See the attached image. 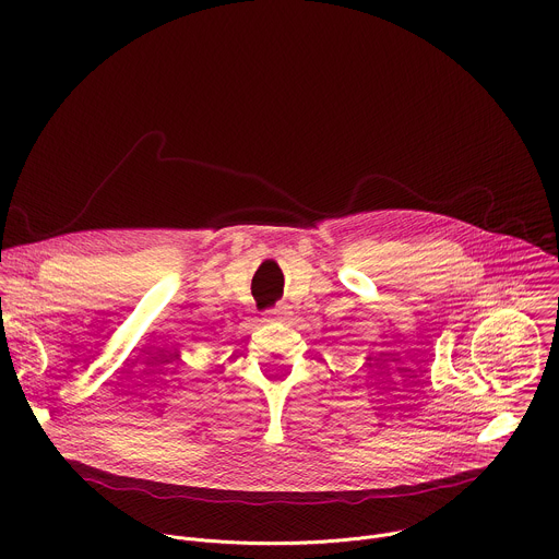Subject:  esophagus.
Returning a JSON list of instances; mask_svg holds the SVG:
<instances>
[{
	"mask_svg": "<svg viewBox=\"0 0 559 559\" xmlns=\"http://www.w3.org/2000/svg\"><path fill=\"white\" fill-rule=\"evenodd\" d=\"M287 313H289L287 305H278V307L265 311V321H285Z\"/></svg>",
	"mask_w": 559,
	"mask_h": 559,
	"instance_id": "esophagus-1",
	"label": "esophagus"
}]
</instances>
